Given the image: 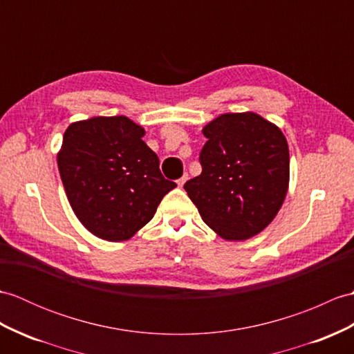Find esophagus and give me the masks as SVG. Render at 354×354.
<instances>
[{
  "mask_svg": "<svg viewBox=\"0 0 354 354\" xmlns=\"http://www.w3.org/2000/svg\"><path fill=\"white\" fill-rule=\"evenodd\" d=\"M187 179H188V175H187V174H184L183 176H180V178L178 179V185H179V187H183V185L185 184V180H187Z\"/></svg>",
  "mask_w": 354,
  "mask_h": 354,
  "instance_id": "obj_1",
  "label": "esophagus"
}]
</instances>
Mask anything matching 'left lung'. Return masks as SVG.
Instances as JSON below:
<instances>
[{
  "mask_svg": "<svg viewBox=\"0 0 354 354\" xmlns=\"http://www.w3.org/2000/svg\"><path fill=\"white\" fill-rule=\"evenodd\" d=\"M202 174L184 188L221 238L248 240L281 209L290 183L286 138L257 113H227L203 128Z\"/></svg>",
  "mask_w": 354,
  "mask_h": 354,
  "instance_id": "8db88e82",
  "label": "left lung"
}]
</instances>
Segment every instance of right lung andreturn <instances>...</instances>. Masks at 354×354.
<instances>
[{
	"label": "right lung",
	"mask_w": 354,
	"mask_h": 354,
	"mask_svg": "<svg viewBox=\"0 0 354 354\" xmlns=\"http://www.w3.org/2000/svg\"><path fill=\"white\" fill-rule=\"evenodd\" d=\"M143 136L125 116L75 122L63 136L57 162L66 196L81 223L102 240H129L176 187L162 176Z\"/></svg>",
	"instance_id": "1"
}]
</instances>
